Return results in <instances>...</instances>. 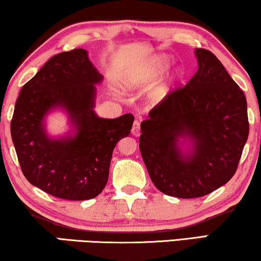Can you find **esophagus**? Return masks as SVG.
I'll use <instances>...</instances> for the list:
<instances>
[{
  "mask_svg": "<svg viewBox=\"0 0 261 261\" xmlns=\"http://www.w3.org/2000/svg\"><path fill=\"white\" fill-rule=\"evenodd\" d=\"M131 134L134 135V136H136V137L141 135V124H139L138 120H136V122L134 123V125H132Z\"/></svg>",
  "mask_w": 261,
  "mask_h": 261,
  "instance_id": "esophagus-1",
  "label": "esophagus"
}]
</instances>
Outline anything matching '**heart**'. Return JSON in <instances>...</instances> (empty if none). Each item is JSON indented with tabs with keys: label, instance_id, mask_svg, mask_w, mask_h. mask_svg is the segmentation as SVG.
<instances>
[{
	"label": "heart",
	"instance_id": "obj_1",
	"mask_svg": "<svg viewBox=\"0 0 261 261\" xmlns=\"http://www.w3.org/2000/svg\"><path fill=\"white\" fill-rule=\"evenodd\" d=\"M170 60L164 56H156L141 67L127 73L123 80L124 89L127 91H138L155 83L163 72L169 67ZM183 78V71L181 68H174L170 73L164 76L157 85L153 87L149 95V100L152 105H160L170 95L178 83Z\"/></svg>",
	"mask_w": 261,
	"mask_h": 261
}]
</instances>
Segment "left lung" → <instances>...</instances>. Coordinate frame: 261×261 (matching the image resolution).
<instances>
[{
  "label": "left lung",
  "mask_w": 261,
  "mask_h": 261,
  "mask_svg": "<svg viewBox=\"0 0 261 261\" xmlns=\"http://www.w3.org/2000/svg\"><path fill=\"white\" fill-rule=\"evenodd\" d=\"M197 71L141 123L139 150L156 188L193 199L236 174L249 125L247 101L212 52L195 48Z\"/></svg>",
  "instance_id": "1"
}]
</instances>
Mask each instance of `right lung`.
<instances>
[{
    "label": "right lung",
    "instance_id": "add662e5",
    "mask_svg": "<svg viewBox=\"0 0 261 261\" xmlns=\"http://www.w3.org/2000/svg\"><path fill=\"white\" fill-rule=\"evenodd\" d=\"M102 76L86 49L59 53L24 84L15 102L10 132L21 170L29 183L59 199L98 196L109 179L112 152L129 136L134 116L100 118L95 85ZM54 109L68 115L71 130L52 138L45 129Z\"/></svg>",
    "mask_w": 261,
    "mask_h": 261
}]
</instances>
